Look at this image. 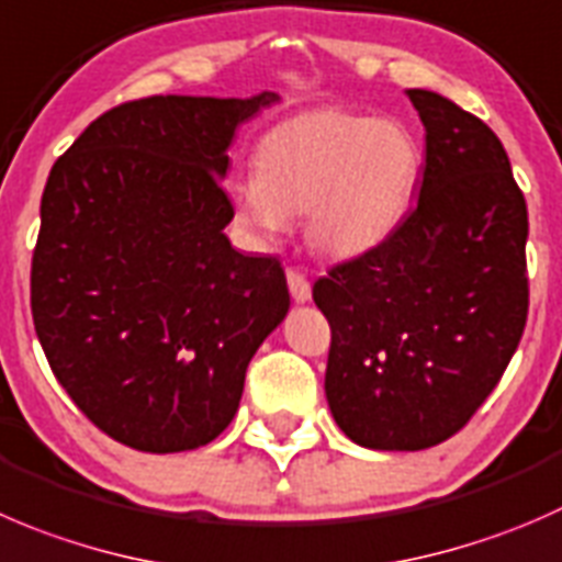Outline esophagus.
<instances>
[{
  "label": "esophagus",
  "mask_w": 562,
  "mask_h": 562,
  "mask_svg": "<svg viewBox=\"0 0 562 562\" xmlns=\"http://www.w3.org/2000/svg\"><path fill=\"white\" fill-rule=\"evenodd\" d=\"M288 288H291L293 302H310V296H313L310 280L299 269H288Z\"/></svg>",
  "instance_id": "34e87169"
}]
</instances>
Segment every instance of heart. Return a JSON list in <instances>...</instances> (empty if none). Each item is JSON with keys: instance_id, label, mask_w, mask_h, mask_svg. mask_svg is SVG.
Instances as JSON below:
<instances>
[{"instance_id": "obj_1", "label": "heart", "mask_w": 562, "mask_h": 562, "mask_svg": "<svg viewBox=\"0 0 562 562\" xmlns=\"http://www.w3.org/2000/svg\"><path fill=\"white\" fill-rule=\"evenodd\" d=\"M258 176L231 183L238 227L274 238L291 216L331 258L381 247L406 220L423 172V148L401 120L318 109L274 125L255 154Z\"/></svg>"}]
</instances>
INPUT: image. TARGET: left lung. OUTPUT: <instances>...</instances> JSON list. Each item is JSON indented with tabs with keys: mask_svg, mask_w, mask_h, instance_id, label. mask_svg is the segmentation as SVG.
Here are the masks:
<instances>
[{
	"mask_svg": "<svg viewBox=\"0 0 562 562\" xmlns=\"http://www.w3.org/2000/svg\"><path fill=\"white\" fill-rule=\"evenodd\" d=\"M408 101L426 125L417 205L313 285L331 329L326 401L370 450L459 434L503 379L530 307L527 203L503 143L439 92Z\"/></svg>",
	"mask_w": 562,
	"mask_h": 562,
	"instance_id": "8db88e82",
	"label": "left lung"
}]
</instances>
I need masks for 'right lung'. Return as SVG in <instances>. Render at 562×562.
<instances>
[{"label": "right lung", "instance_id": "obj_1", "mask_svg": "<svg viewBox=\"0 0 562 562\" xmlns=\"http://www.w3.org/2000/svg\"><path fill=\"white\" fill-rule=\"evenodd\" d=\"M274 101H125L48 172L32 321L52 373L114 442L145 453L214 442L249 359L291 307L280 260L241 255L222 233L225 150Z\"/></svg>", "mask_w": 562, "mask_h": 562}]
</instances>
